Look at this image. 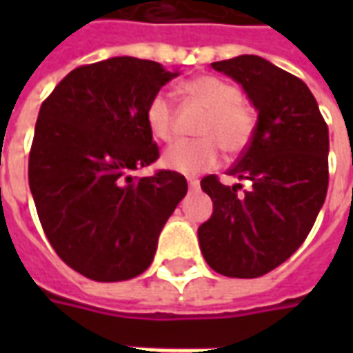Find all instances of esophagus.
Listing matches in <instances>:
<instances>
[{"instance_id":"1","label":"esophagus","mask_w":353,"mask_h":353,"mask_svg":"<svg viewBox=\"0 0 353 353\" xmlns=\"http://www.w3.org/2000/svg\"><path fill=\"white\" fill-rule=\"evenodd\" d=\"M187 181H189V189H191V191H196V189L200 187L199 179H194V177H189Z\"/></svg>"}]
</instances>
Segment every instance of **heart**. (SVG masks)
<instances>
[{"label": "heart", "instance_id": "obj_1", "mask_svg": "<svg viewBox=\"0 0 353 353\" xmlns=\"http://www.w3.org/2000/svg\"><path fill=\"white\" fill-rule=\"evenodd\" d=\"M183 90L208 109L200 126V139H179L164 151L162 164L183 176H196L215 168L225 153L238 154L250 145L257 117L236 85L215 75H199L187 81ZM145 123L153 138L170 141L176 136V105L172 94L159 90L145 108Z\"/></svg>", "mask_w": 353, "mask_h": 353}]
</instances>
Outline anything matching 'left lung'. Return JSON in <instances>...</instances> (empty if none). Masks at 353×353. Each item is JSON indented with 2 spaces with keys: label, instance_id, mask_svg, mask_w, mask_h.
Returning a JSON list of instances; mask_svg holds the SVG:
<instances>
[{
  "label": "left lung",
  "instance_id": "1",
  "mask_svg": "<svg viewBox=\"0 0 353 353\" xmlns=\"http://www.w3.org/2000/svg\"><path fill=\"white\" fill-rule=\"evenodd\" d=\"M244 87L257 126L229 176L252 187H227L217 176L200 187L214 214L199 229L200 250L215 272L259 278L301 248L323 206L329 185V130L303 81L255 54L212 64Z\"/></svg>",
  "mask_w": 353,
  "mask_h": 353
}]
</instances>
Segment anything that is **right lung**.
Listing matches in <instances>:
<instances>
[{
	"label": "right lung",
	"instance_id": "1",
	"mask_svg": "<svg viewBox=\"0 0 353 353\" xmlns=\"http://www.w3.org/2000/svg\"><path fill=\"white\" fill-rule=\"evenodd\" d=\"M176 75L153 60L115 57L75 68L41 103L30 191L58 257L90 280L145 272L187 194V179L172 170L132 176L159 159L145 108Z\"/></svg>",
	"mask_w": 353,
	"mask_h": 353
}]
</instances>
